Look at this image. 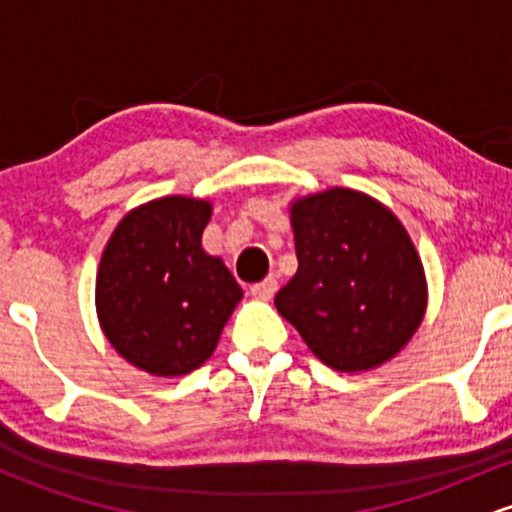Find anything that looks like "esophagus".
<instances>
[{
    "mask_svg": "<svg viewBox=\"0 0 512 512\" xmlns=\"http://www.w3.org/2000/svg\"><path fill=\"white\" fill-rule=\"evenodd\" d=\"M276 289H279V284H276L274 276H269V279H264V281H260V284L252 286L250 293L257 298V301H272Z\"/></svg>",
    "mask_w": 512,
    "mask_h": 512,
    "instance_id": "esophagus-1",
    "label": "esophagus"
}]
</instances>
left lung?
Wrapping results in <instances>:
<instances>
[{
  "instance_id": "8db88e82",
  "label": "left lung",
  "mask_w": 512,
  "mask_h": 512,
  "mask_svg": "<svg viewBox=\"0 0 512 512\" xmlns=\"http://www.w3.org/2000/svg\"><path fill=\"white\" fill-rule=\"evenodd\" d=\"M298 272L274 305L322 363L344 373L385 363L424 320L426 279L397 216L361 192L291 207Z\"/></svg>"
}]
</instances>
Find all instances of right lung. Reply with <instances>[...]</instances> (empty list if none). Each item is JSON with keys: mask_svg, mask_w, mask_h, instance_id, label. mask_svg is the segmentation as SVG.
<instances>
[{"mask_svg": "<svg viewBox=\"0 0 512 512\" xmlns=\"http://www.w3.org/2000/svg\"><path fill=\"white\" fill-rule=\"evenodd\" d=\"M211 204L163 197L129 211L105 245L96 279L98 320L129 363L185 375L214 354L243 289L202 250Z\"/></svg>", "mask_w": 512, "mask_h": 512, "instance_id": "right-lung-1", "label": "right lung"}]
</instances>
